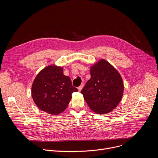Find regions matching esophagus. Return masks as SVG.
I'll return each mask as SVG.
<instances>
[{
  "mask_svg": "<svg viewBox=\"0 0 158 158\" xmlns=\"http://www.w3.org/2000/svg\"><path fill=\"white\" fill-rule=\"evenodd\" d=\"M84 87V84H82L79 87H78V89H79V91H81V90L82 89V88Z\"/></svg>",
  "mask_w": 158,
  "mask_h": 158,
  "instance_id": "obj_1",
  "label": "esophagus"
}]
</instances>
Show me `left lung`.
<instances>
[{
    "mask_svg": "<svg viewBox=\"0 0 158 158\" xmlns=\"http://www.w3.org/2000/svg\"><path fill=\"white\" fill-rule=\"evenodd\" d=\"M91 79L82 89L81 94L93 111L107 114L120 102L124 84L118 71L110 63L101 59L91 67Z\"/></svg>",
    "mask_w": 158,
    "mask_h": 158,
    "instance_id": "left-lung-1",
    "label": "left lung"
}]
</instances>
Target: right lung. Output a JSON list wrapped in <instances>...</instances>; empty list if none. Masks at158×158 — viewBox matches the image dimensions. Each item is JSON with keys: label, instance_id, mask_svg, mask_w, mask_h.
<instances>
[{"label": "right lung", "instance_id": "obj_1", "mask_svg": "<svg viewBox=\"0 0 158 158\" xmlns=\"http://www.w3.org/2000/svg\"><path fill=\"white\" fill-rule=\"evenodd\" d=\"M77 91L70 77L64 75L62 67L55 65L47 66L39 73L31 90L37 106L52 115L62 112L68 106L72 94Z\"/></svg>", "mask_w": 158, "mask_h": 158}]
</instances>
